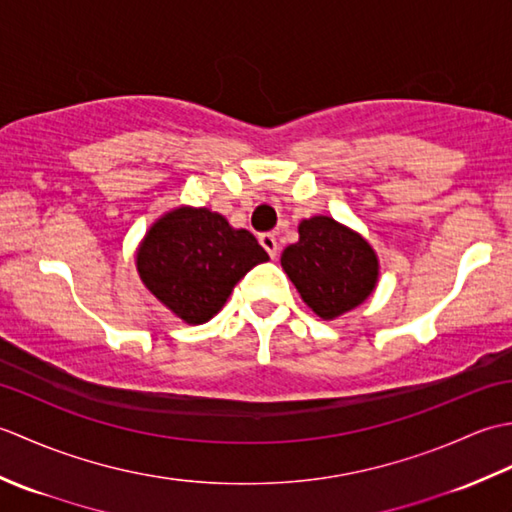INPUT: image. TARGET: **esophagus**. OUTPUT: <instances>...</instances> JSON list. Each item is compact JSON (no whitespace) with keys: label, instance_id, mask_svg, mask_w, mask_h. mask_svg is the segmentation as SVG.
<instances>
[{"label":"esophagus","instance_id":"34e87169","mask_svg":"<svg viewBox=\"0 0 512 512\" xmlns=\"http://www.w3.org/2000/svg\"><path fill=\"white\" fill-rule=\"evenodd\" d=\"M259 244H262V246L266 248V253L270 255V259H277L279 244H277V237H275V233H264V235H259Z\"/></svg>","mask_w":512,"mask_h":512}]
</instances>
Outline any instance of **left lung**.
Wrapping results in <instances>:
<instances>
[{"mask_svg":"<svg viewBox=\"0 0 512 512\" xmlns=\"http://www.w3.org/2000/svg\"><path fill=\"white\" fill-rule=\"evenodd\" d=\"M281 268L323 321L361 306L376 290L380 273L372 244L328 215L299 222V242L281 253Z\"/></svg>","mask_w":512,"mask_h":512,"instance_id":"obj_1","label":"left lung"}]
</instances>
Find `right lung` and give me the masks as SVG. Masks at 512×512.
Masks as SVG:
<instances>
[{
	"label": "right lung",
	"instance_id": "add662e5",
	"mask_svg": "<svg viewBox=\"0 0 512 512\" xmlns=\"http://www.w3.org/2000/svg\"><path fill=\"white\" fill-rule=\"evenodd\" d=\"M268 253L246 228L206 206H176L149 226L136 270L162 306L189 325L211 321L235 284Z\"/></svg>",
	"mask_w": 512,
	"mask_h": 512
}]
</instances>
